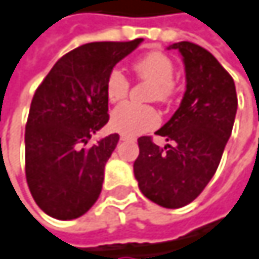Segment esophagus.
I'll list each match as a JSON object with an SVG mask.
<instances>
[{
    "instance_id": "1",
    "label": "esophagus",
    "mask_w": 259,
    "mask_h": 259,
    "mask_svg": "<svg viewBox=\"0 0 259 259\" xmlns=\"http://www.w3.org/2000/svg\"><path fill=\"white\" fill-rule=\"evenodd\" d=\"M129 139H132V138L127 135H120V141H129Z\"/></svg>"
}]
</instances>
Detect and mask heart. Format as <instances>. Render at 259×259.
<instances>
[{
	"label": "heart",
	"mask_w": 259,
	"mask_h": 259,
	"mask_svg": "<svg viewBox=\"0 0 259 259\" xmlns=\"http://www.w3.org/2000/svg\"><path fill=\"white\" fill-rule=\"evenodd\" d=\"M133 70L141 79L153 83L151 97L160 102L171 99L174 93L176 67L169 57L160 52H150L133 63ZM129 80L120 69H112L106 78L105 93L111 103H118L127 97ZM160 123L159 112L151 106H139L133 103H123L111 114L112 129L135 136L156 127Z\"/></svg>",
	"instance_id": "heart-1"
}]
</instances>
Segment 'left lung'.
Returning a JSON list of instances; mask_svg holds the SVG:
<instances>
[{"label":"left lung","instance_id":"8db88e82","mask_svg":"<svg viewBox=\"0 0 259 259\" xmlns=\"http://www.w3.org/2000/svg\"><path fill=\"white\" fill-rule=\"evenodd\" d=\"M186 69V93L171 120L156 132L171 144L163 148L151 136L138 139L133 163L139 190L165 208L192 202L213 179L233 132L237 93L231 75L204 48L179 41Z\"/></svg>","mask_w":259,"mask_h":259}]
</instances>
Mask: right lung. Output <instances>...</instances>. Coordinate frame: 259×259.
<instances>
[{"mask_svg": "<svg viewBox=\"0 0 259 259\" xmlns=\"http://www.w3.org/2000/svg\"><path fill=\"white\" fill-rule=\"evenodd\" d=\"M141 41L82 45L61 57L35 90L25 126V176L35 204L51 218L76 219L97 201L120 136L87 144L109 120V72Z\"/></svg>", "mask_w": 259, "mask_h": 259, "instance_id": "obj_1", "label": "right lung"}]
</instances>
